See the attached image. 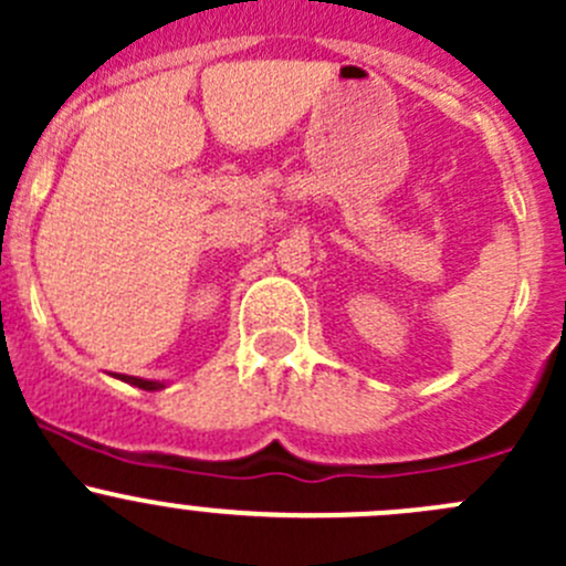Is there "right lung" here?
<instances>
[{
  "label": "right lung",
  "instance_id": "right-lung-1",
  "mask_svg": "<svg viewBox=\"0 0 566 566\" xmlns=\"http://www.w3.org/2000/svg\"><path fill=\"white\" fill-rule=\"evenodd\" d=\"M117 378L125 380V384H130V386H139V389H145V391H158V389H164V384H158V380L130 378V375H117Z\"/></svg>",
  "mask_w": 566,
  "mask_h": 566
}]
</instances>
